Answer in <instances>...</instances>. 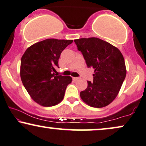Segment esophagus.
<instances>
[{
  "mask_svg": "<svg viewBox=\"0 0 146 146\" xmlns=\"http://www.w3.org/2000/svg\"><path fill=\"white\" fill-rule=\"evenodd\" d=\"M79 78H73V80H74V81H78V80H79Z\"/></svg>",
  "mask_w": 146,
  "mask_h": 146,
  "instance_id": "1",
  "label": "esophagus"
}]
</instances>
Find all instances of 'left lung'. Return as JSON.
<instances>
[{
	"label": "left lung",
	"instance_id": "obj_1",
	"mask_svg": "<svg viewBox=\"0 0 146 146\" xmlns=\"http://www.w3.org/2000/svg\"><path fill=\"white\" fill-rule=\"evenodd\" d=\"M88 68H93V82L80 92L82 99L93 108L107 106L116 97L126 78L123 56L117 48L100 38L74 40Z\"/></svg>",
	"mask_w": 146,
	"mask_h": 146
}]
</instances>
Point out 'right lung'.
Masks as SVG:
<instances>
[{"mask_svg":"<svg viewBox=\"0 0 146 146\" xmlns=\"http://www.w3.org/2000/svg\"><path fill=\"white\" fill-rule=\"evenodd\" d=\"M73 40L48 38L29 47L21 59L20 77L31 98L39 105L51 107L62 101L70 76L58 75V59Z\"/></svg>","mask_w":146,"mask_h":146,"instance_id":"obj_1","label":"right lung"}]
</instances>
